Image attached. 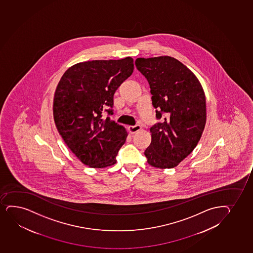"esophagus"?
Wrapping results in <instances>:
<instances>
[{"label":"esophagus","instance_id":"1","mask_svg":"<svg viewBox=\"0 0 253 253\" xmlns=\"http://www.w3.org/2000/svg\"><path fill=\"white\" fill-rule=\"evenodd\" d=\"M141 128L142 127H141L139 125L131 126L128 127V130H129V131H130L131 133H135V132L140 131Z\"/></svg>","mask_w":253,"mask_h":253}]
</instances>
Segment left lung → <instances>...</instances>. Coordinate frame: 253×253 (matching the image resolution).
<instances>
[{
  "mask_svg": "<svg viewBox=\"0 0 253 253\" xmlns=\"http://www.w3.org/2000/svg\"><path fill=\"white\" fill-rule=\"evenodd\" d=\"M135 65L148 80L152 105L160 120L150 128L147 161L157 168H174L202 137L206 124L204 89L196 76L170 56L137 58Z\"/></svg>",
  "mask_w": 253,
  "mask_h": 253,
  "instance_id": "left-lung-1",
  "label": "left lung"
}]
</instances>
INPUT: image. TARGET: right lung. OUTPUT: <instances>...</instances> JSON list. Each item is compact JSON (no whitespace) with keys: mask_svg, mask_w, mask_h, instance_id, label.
I'll use <instances>...</instances> for the list:
<instances>
[{"mask_svg":"<svg viewBox=\"0 0 253 253\" xmlns=\"http://www.w3.org/2000/svg\"><path fill=\"white\" fill-rule=\"evenodd\" d=\"M133 59L96 60L66 71L55 89L53 115L67 147L85 166H113L127 132L108 116L113 115L114 94L133 73Z\"/></svg>","mask_w":253,"mask_h":253,"instance_id":"obj_1","label":"right lung"}]
</instances>
